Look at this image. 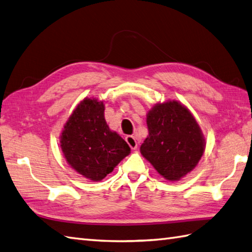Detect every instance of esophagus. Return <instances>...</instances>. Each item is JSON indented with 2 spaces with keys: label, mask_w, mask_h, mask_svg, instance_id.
Here are the masks:
<instances>
[{
  "label": "esophagus",
  "mask_w": 252,
  "mask_h": 252,
  "mask_svg": "<svg viewBox=\"0 0 252 252\" xmlns=\"http://www.w3.org/2000/svg\"><path fill=\"white\" fill-rule=\"evenodd\" d=\"M126 142L127 143L128 146H130V148L132 150H135L137 148V142H136V139L134 136H126Z\"/></svg>",
  "instance_id": "34e87169"
}]
</instances>
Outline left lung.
<instances>
[{
    "mask_svg": "<svg viewBox=\"0 0 252 252\" xmlns=\"http://www.w3.org/2000/svg\"><path fill=\"white\" fill-rule=\"evenodd\" d=\"M148 136L140 154L163 178L178 181L200 162L205 137L188 107L175 99L158 103L146 118Z\"/></svg>",
    "mask_w": 252,
    "mask_h": 252,
    "instance_id": "1",
    "label": "left lung"
}]
</instances>
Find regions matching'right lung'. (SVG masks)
I'll list each match as a JSON object with an SVG mask.
<instances>
[{
	"label": "right lung",
	"mask_w": 252,
	"mask_h": 252,
	"mask_svg": "<svg viewBox=\"0 0 252 252\" xmlns=\"http://www.w3.org/2000/svg\"><path fill=\"white\" fill-rule=\"evenodd\" d=\"M105 105L97 97H85L63 126L60 147L67 164L92 181H101L130 155L118 133L109 128Z\"/></svg>",
	"instance_id": "obj_1"
}]
</instances>
